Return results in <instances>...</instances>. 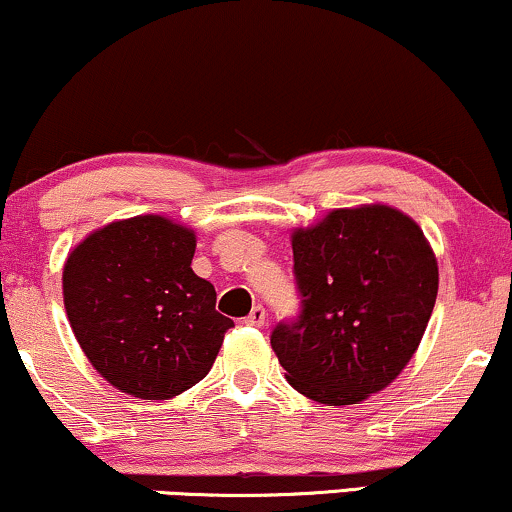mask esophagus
I'll use <instances>...</instances> for the list:
<instances>
[{
	"mask_svg": "<svg viewBox=\"0 0 512 512\" xmlns=\"http://www.w3.org/2000/svg\"><path fill=\"white\" fill-rule=\"evenodd\" d=\"M264 321H267V312H264V307L262 304H257V307H252V312L245 316V323H248V326H264Z\"/></svg>",
	"mask_w": 512,
	"mask_h": 512,
	"instance_id": "34e87169",
	"label": "esophagus"
}]
</instances>
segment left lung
Masks as SVG:
<instances>
[{"label": "left lung", "mask_w": 512, "mask_h": 512, "mask_svg": "<svg viewBox=\"0 0 512 512\" xmlns=\"http://www.w3.org/2000/svg\"><path fill=\"white\" fill-rule=\"evenodd\" d=\"M302 312L271 331L288 383L347 406L385 390L423 340L439 271L423 229L390 205L328 212L293 231Z\"/></svg>", "instance_id": "obj_1"}]
</instances>
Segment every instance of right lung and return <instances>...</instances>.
Instances as JSON below:
<instances>
[{
	"instance_id": "obj_1",
	"label": "right lung",
	"mask_w": 512,
	"mask_h": 512,
	"mask_svg": "<svg viewBox=\"0 0 512 512\" xmlns=\"http://www.w3.org/2000/svg\"><path fill=\"white\" fill-rule=\"evenodd\" d=\"M196 234L160 215L106 224L70 252L63 304L89 364L120 392L170 399L215 364L234 326L193 274Z\"/></svg>"
}]
</instances>
